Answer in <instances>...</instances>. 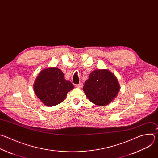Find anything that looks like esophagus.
I'll use <instances>...</instances> for the list:
<instances>
[{"instance_id":"1","label":"esophagus","mask_w":158,"mask_h":158,"mask_svg":"<svg viewBox=\"0 0 158 158\" xmlns=\"http://www.w3.org/2000/svg\"><path fill=\"white\" fill-rule=\"evenodd\" d=\"M83 84L82 83H79V84L76 85V86H77V88H82V87H83Z\"/></svg>"}]
</instances>
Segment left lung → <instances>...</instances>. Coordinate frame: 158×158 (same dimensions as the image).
Masks as SVG:
<instances>
[{
  "instance_id": "obj_1",
  "label": "left lung",
  "mask_w": 158,
  "mask_h": 158,
  "mask_svg": "<svg viewBox=\"0 0 158 158\" xmlns=\"http://www.w3.org/2000/svg\"><path fill=\"white\" fill-rule=\"evenodd\" d=\"M119 89L117 78L107 69L92 71L83 88L88 100L100 106H106L112 102Z\"/></svg>"
}]
</instances>
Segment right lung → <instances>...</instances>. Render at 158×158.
Returning a JSON list of instances; mask_svg holds the SVG:
<instances>
[{"mask_svg":"<svg viewBox=\"0 0 158 158\" xmlns=\"http://www.w3.org/2000/svg\"><path fill=\"white\" fill-rule=\"evenodd\" d=\"M74 86L65 80L62 71L56 67H47L40 71L34 83L36 96L45 105L53 106L64 102Z\"/></svg>","mask_w":158,"mask_h":158,"instance_id":"add662e5","label":"right lung"}]
</instances>
